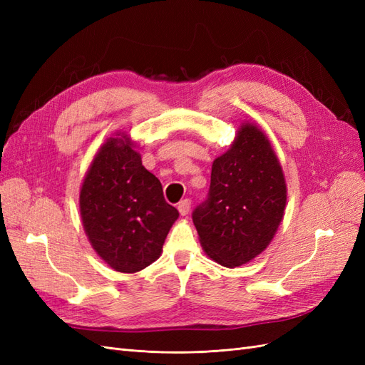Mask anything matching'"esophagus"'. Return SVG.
<instances>
[{
	"mask_svg": "<svg viewBox=\"0 0 365 365\" xmlns=\"http://www.w3.org/2000/svg\"><path fill=\"white\" fill-rule=\"evenodd\" d=\"M190 205H192V201L190 200H182L180 204H178V212L181 216H187L190 212Z\"/></svg>",
	"mask_w": 365,
	"mask_h": 365,
	"instance_id": "obj_1",
	"label": "esophagus"
}]
</instances>
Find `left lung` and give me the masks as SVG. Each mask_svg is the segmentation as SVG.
Here are the masks:
<instances>
[{"label":"left lung","mask_w":365,"mask_h":365,"mask_svg":"<svg viewBox=\"0 0 365 365\" xmlns=\"http://www.w3.org/2000/svg\"><path fill=\"white\" fill-rule=\"evenodd\" d=\"M286 205L282 165L268 137L244 123L212 165L207 200L193 224L210 259L227 268L248 263L269 245Z\"/></svg>","instance_id":"1"}]
</instances>
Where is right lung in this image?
I'll return each mask as SVG.
<instances>
[{
  "label": "right lung",
  "instance_id": "add662e5",
  "mask_svg": "<svg viewBox=\"0 0 365 365\" xmlns=\"http://www.w3.org/2000/svg\"><path fill=\"white\" fill-rule=\"evenodd\" d=\"M79 204L96 252L113 269L129 274L161 256L180 216L165 202L160 180L145 169L126 134L108 138L98 149L85 175Z\"/></svg>",
  "mask_w": 365,
  "mask_h": 365
}]
</instances>
